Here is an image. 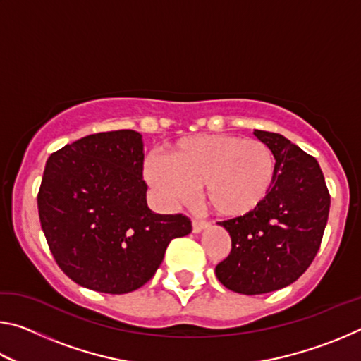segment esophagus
Returning <instances> with one entry per match:
<instances>
[{"instance_id": "1", "label": "esophagus", "mask_w": 361, "mask_h": 361, "mask_svg": "<svg viewBox=\"0 0 361 361\" xmlns=\"http://www.w3.org/2000/svg\"><path fill=\"white\" fill-rule=\"evenodd\" d=\"M209 223H207V221H197V219H194V221H192V232H194V234H199V232H202L204 229H207V228H209Z\"/></svg>"}]
</instances>
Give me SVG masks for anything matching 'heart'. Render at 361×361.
I'll return each instance as SVG.
<instances>
[{"mask_svg": "<svg viewBox=\"0 0 361 361\" xmlns=\"http://www.w3.org/2000/svg\"><path fill=\"white\" fill-rule=\"evenodd\" d=\"M143 173L169 205L188 202L194 188L202 186L207 209L223 218H240L264 204L276 180V157L256 138L194 135L175 142L166 159H146Z\"/></svg>", "mask_w": 361, "mask_h": 361, "instance_id": "heart-1", "label": "heart"}]
</instances>
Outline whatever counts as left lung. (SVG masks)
Returning a JSON list of instances; mask_svg holds the SVG:
<instances>
[{
  "label": "left lung",
  "instance_id": "1",
  "mask_svg": "<svg viewBox=\"0 0 361 361\" xmlns=\"http://www.w3.org/2000/svg\"><path fill=\"white\" fill-rule=\"evenodd\" d=\"M276 157V180L264 204L226 219L232 248L215 267L226 288L262 295L302 276L319 252L329 213V192L317 159L280 133L255 130Z\"/></svg>",
  "mask_w": 361,
  "mask_h": 361
}]
</instances>
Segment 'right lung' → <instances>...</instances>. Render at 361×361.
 <instances>
[{"mask_svg":"<svg viewBox=\"0 0 361 361\" xmlns=\"http://www.w3.org/2000/svg\"><path fill=\"white\" fill-rule=\"evenodd\" d=\"M143 159L135 130L94 133L47 159L38 192L41 228L59 267L84 288L109 295L140 288L170 240L191 232L181 213L149 210Z\"/></svg>","mask_w":361,"mask_h":361,"instance_id":"add662e5","label":"right lung"}]
</instances>
